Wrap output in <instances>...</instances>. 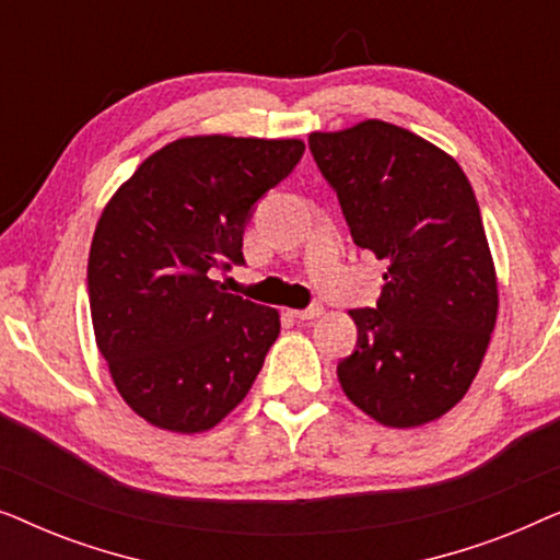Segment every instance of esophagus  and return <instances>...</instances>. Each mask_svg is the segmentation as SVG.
Masks as SVG:
<instances>
[{
  "label": "esophagus",
  "mask_w": 560,
  "mask_h": 560,
  "mask_svg": "<svg viewBox=\"0 0 560 560\" xmlns=\"http://www.w3.org/2000/svg\"><path fill=\"white\" fill-rule=\"evenodd\" d=\"M290 313H293V318H298V320H311V318H318L320 313H324V305L313 303V305H308V308H303V311H290Z\"/></svg>",
  "instance_id": "34e87169"
}]
</instances>
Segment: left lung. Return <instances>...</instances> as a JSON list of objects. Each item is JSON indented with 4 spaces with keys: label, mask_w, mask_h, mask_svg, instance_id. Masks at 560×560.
<instances>
[{
    "label": "left lung",
    "mask_w": 560,
    "mask_h": 560,
    "mask_svg": "<svg viewBox=\"0 0 560 560\" xmlns=\"http://www.w3.org/2000/svg\"><path fill=\"white\" fill-rule=\"evenodd\" d=\"M308 148L351 240L387 262L377 308L349 311L343 393L382 425L431 423L471 387L500 305L471 183L435 144L380 119L313 132Z\"/></svg>",
    "instance_id": "1"
}]
</instances>
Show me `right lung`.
Instances as JSON below:
<instances>
[{
  "mask_svg": "<svg viewBox=\"0 0 560 560\" xmlns=\"http://www.w3.org/2000/svg\"><path fill=\"white\" fill-rule=\"evenodd\" d=\"M301 140L183 137L121 183L89 252L96 347L137 416L203 433L249 393L280 334L275 308L226 293L255 203L301 163Z\"/></svg>",
  "mask_w": 560,
  "mask_h": 560,
  "instance_id": "1",
  "label": "right lung"
}]
</instances>
